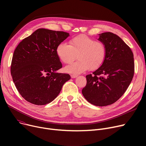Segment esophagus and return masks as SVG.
<instances>
[{
	"instance_id": "1",
	"label": "esophagus",
	"mask_w": 146,
	"mask_h": 146,
	"mask_svg": "<svg viewBox=\"0 0 146 146\" xmlns=\"http://www.w3.org/2000/svg\"><path fill=\"white\" fill-rule=\"evenodd\" d=\"M77 75H74V74H72L71 75V78H73V79H74V78H77Z\"/></svg>"
}]
</instances>
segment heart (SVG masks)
Listing matches in <instances>:
<instances>
[{"label":"heart","mask_w":146,"mask_h":146,"mask_svg":"<svg viewBox=\"0 0 146 146\" xmlns=\"http://www.w3.org/2000/svg\"><path fill=\"white\" fill-rule=\"evenodd\" d=\"M69 44L61 43L56 48L57 56L65 64L71 63L78 56L79 60L65 67L66 72L78 74L89 68L96 70L103 64L106 49L102 42L80 35L71 39Z\"/></svg>","instance_id":"obj_1"}]
</instances>
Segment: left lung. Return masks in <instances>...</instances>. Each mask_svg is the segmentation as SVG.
Returning a JSON list of instances; mask_svg holds the SVG:
<instances>
[{
  "instance_id": "8db88e82",
  "label": "left lung",
  "mask_w": 146,
  "mask_h": 146,
  "mask_svg": "<svg viewBox=\"0 0 146 146\" xmlns=\"http://www.w3.org/2000/svg\"><path fill=\"white\" fill-rule=\"evenodd\" d=\"M98 40L106 47L102 66L86 76L87 83L82 89L86 100L95 106L111 105L123 95L134 73L133 53L120 37L112 33L99 34Z\"/></svg>"
}]
</instances>
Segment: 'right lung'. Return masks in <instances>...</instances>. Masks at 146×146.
I'll return each instance as SVG.
<instances>
[{
  "label": "right lung",
  "mask_w": 146,
  "mask_h": 146,
  "mask_svg": "<svg viewBox=\"0 0 146 146\" xmlns=\"http://www.w3.org/2000/svg\"><path fill=\"white\" fill-rule=\"evenodd\" d=\"M70 35L63 31L38 29L15 50L11 72L19 93L34 105L50 103L68 80V74L58 73L62 64L56 48Z\"/></svg>",
  "instance_id": "right-lung-1"
}]
</instances>
